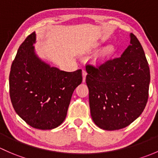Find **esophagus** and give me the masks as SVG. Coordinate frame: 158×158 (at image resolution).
<instances>
[{
	"label": "esophagus",
	"mask_w": 158,
	"mask_h": 158,
	"mask_svg": "<svg viewBox=\"0 0 158 158\" xmlns=\"http://www.w3.org/2000/svg\"><path fill=\"white\" fill-rule=\"evenodd\" d=\"M82 75H83V81L84 82L86 79V76H87V71H86L84 69L82 70Z\"/></svg>",
	"instance_id": "obj_1"
}]
</instances>
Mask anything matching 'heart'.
I'll use <instances>...</instances> for the list:
<instances>
[{
	"instance_id": "1",
	"label": "heart",
	"mask_w": 158,
	"mask_h": 158,
	"mask_svg": "<svg viewBox=\"0 0 158 158\" xmlns=\"http://www.w3.org/2000/svg\"><path fill=\"white\" fill-rule=\"evenodd\" d=\"M114 51H115V48L113 45H108V46L106 47L105 48H103V50L101 52V55H100V58H107V57L113 55V52H114Z\"/></svg>"
}]
</instances>
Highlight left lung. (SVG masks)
Masks as SVG:
<instances>
[{
  "mask_svg": "<svg viewBox=\"0 0 158 158\" xmlns=\"http://www.w3.org/2000/svg\"><path fill=\"white\" fill-rule=\"evenodd\" d=\"M86 71L90 114L98 127L121 129L142 113L148 99L150 69L134 34L121 56L97 68L87 64Z\"/></svg>",
  "mask_w": 158,
  "mask_h": 158,
  "instance_id": "8db88e82",
  "label": "left lung"
}]
</instances>
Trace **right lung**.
I'll return each mask as SVG.
<instances>
[{
    "label": "right lung",
    "mask_w": 158,
    "mask_h": 158,
    "mask_svg": "<svg viewBox=\"0 0 158 158\" xmlns=\"http://www.w3.org/2000/svg\"><path fill=\"white\" fill-rule=\"evenodd\" d=\"M35 32L19 47L9 77L10 97L17 115L32 127L49 130L65 119L71 96L82 82V71H61L35 54Z\"/></svg>",
    "instance_id": "right-lung-1"
}]
</instances>
